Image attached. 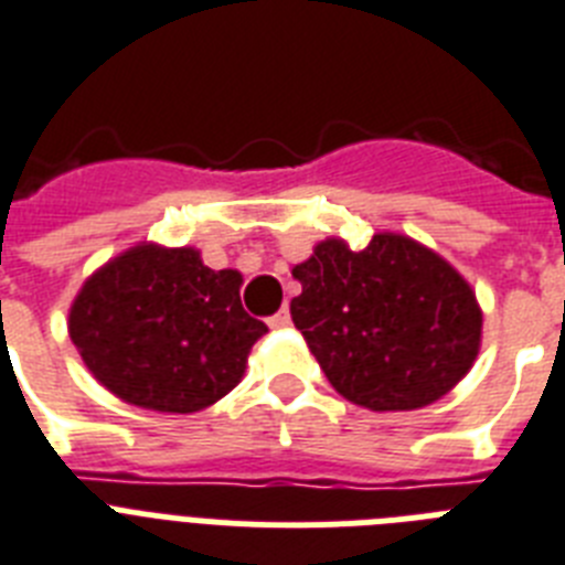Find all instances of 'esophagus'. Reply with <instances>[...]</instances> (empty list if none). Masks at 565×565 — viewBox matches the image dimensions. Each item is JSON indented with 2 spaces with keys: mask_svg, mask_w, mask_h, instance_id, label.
<instances>
[{
  "mask_svg": "<svg viewBox=\"0 0 565 565\" xmlns=\"http://www.w3.org/2000/svg\"><path fill=\"white\" fill-rule=\"evenodd\" d=\"M267 324H269V328H273V330L290 328V310H287V307H281V310H278V313L269 316Z\"/></svg>",
  "mask_w": 565,
  "mask_h": 565,
  "instance_id": "obj_1",
  "label": "esophagus"
}]
</instances>
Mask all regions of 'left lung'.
Here are the masks:
<instances>
[{"label":"left lung","instance_id":"obj_1","mask_svg":"<svg viewBox=\"0 0 565 565\" xmlns=\"http://www.w3.org/2000/svg\"><path fill=\"white\" fill-rule=\"evenodd\" d=\"M296 328L324 377L371 412H412L465 380L481 348L476 290L438 252L377 232L365 249L342 237L292 267Z\"/></svg>","mask_w":565,"mask_h":565}]
</instances>
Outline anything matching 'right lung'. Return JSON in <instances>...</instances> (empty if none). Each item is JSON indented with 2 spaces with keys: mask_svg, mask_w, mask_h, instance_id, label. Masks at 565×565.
<instances>
[{
  "mask_svg": "<svg viewBox=\"0 0 565 565\" xmlns=\"http://www.w3.org/2000/svg\"><path fill=\"white\" fill-rule=\"evenodd\" d=\"M243 275L205 267L194 246L141 241L109 258L68 307V337L118 401L191 415L243 380L267 324L241 305Z\"/></svg>",
  "mask_w": 565,
  "mask_h": 565,
  "instance_id": "right-lung-1",
  "label": "right lung"
}]
</instances>
